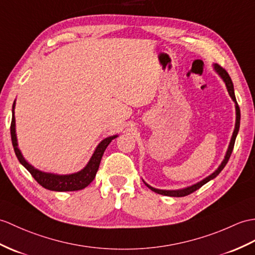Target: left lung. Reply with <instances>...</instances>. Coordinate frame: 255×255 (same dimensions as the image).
<instances>
[{"instance_id":"obj_1","label":"left lung","mask_w":255,"mask_h":255,"mask_svg":"<svg viewBox=\"0 0 255 255\" xmlns=\"http://www.w3.org/2000/svg\"><path fill=\"white\" fill-rule=\"evenodd\" d=\"M214 66V69L215 72L221 76V78L224 80L225 85H226V88H227V91L229 93L230 98L233 99V101L235 102V108H236V124H235V129H234V132H233V135H232V139H230V142H229V145H228V149H227V152L226 154H225V157L223 159V162L221 163L220 166L217 167V169L214 171V173H212L210 176L205 177L204 179H202L201 181L194 183V185L192 186H189V187H186V188H182V189H178V190H161V189H156V188H153L151 187L150 185H147V183L143 180L144 185L151 189L152 191H154L158 194H162V195H168V197H185V195H188L190 194L192 192H194L195 190H198V189H200L201 187H202L203 185H205L206 182H209L210 180L214 179L215 177L221 173V171L224 169V167L226 166V164L228 163V159L230 157V155H232V152L234 150V145H235V141H236V138H237V134H238V131H239V127H240V109L238 106V103H237V100H236V96H235V90H234V85H233V81H232V78H230L228 73L225 70L223 67H221L220 65L218 64H214L213 65Z\"/></svg>"}]
</instances>
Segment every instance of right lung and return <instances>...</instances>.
<instances>
[{
    "instance_id": "right-lung-1",
    "label": "right lung",
    "mask_w": 255,
    "mask_h": 255,
    "mask_svg": "<svg viewBox=\"0 0 255 255\" xmlns=\"http://www.w3.org/2000/svg\"><path fill=\"white\" fill-rule=\"evenodd\" d=\"M15 104L16 101H14L13 110H11V124H10V135H11V143L14 146L15 154L18 158L20 164L25 167L29 173L31 174L33 178L37 180L39 185L42 186L43 188L47 189V190L52 191H77L81 190V189L86 188L87 186L90 185L94 177L97 175V171L99 169L101 158L103 156V153L106 147L111 143V141L118 137L117 134L111 135L103 139L98 144V146L94 150L91 158L89 159L88 164L82 168L81 170L77 171L74 174L68 175H57L53 173H45V171L39 170L38 168L33 167L31 164H29L25 157L22 156L21 152L18 147V142H17V135H16V123H15Z\"/></svg>"
}]
</instances>
